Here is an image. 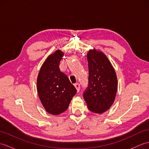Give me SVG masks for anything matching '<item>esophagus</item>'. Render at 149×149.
Wrapping results in <instances>:
<instances>
[{"label":"esophagus","mask_w":149,"mask_h":149,"mask_svg":"<svg viewBox=\"0 0 149 149\" xmlns=\"http://www.w3.org/2000/svg\"><path fill=\"white\" fill-rule=\"evenodd\" d=\"M74 86H75V88H76L77 91L78 92V91L80 90V88H81V86H80V84H79V83H76V84H74Z\"/></svg>","instance_id":"34e87169"}]
</instances>
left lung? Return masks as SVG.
<instances>
[{"label": "left lung", "instance_id": "obj_1", "mask_svg": "<svg viewBox=\"0 0 149 149\" xmlns=\"http://www.w3.org/2000/svg\"><path fill=\"white\" fill-rule=\"evenodd\" d=\"M88 86L83 97L88 108L96 113L108 110L115 100L118 81L115 70L104 54L95 49L87 54Z\"/></svg>", "mask_w": 149, "mask_h": 149}]
</instances>
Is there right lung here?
<instances>
[{"label": "right lung", "instance_id": "obj_1", "mask_svg": "<svg viewBox=\"0 0 149 149\" xmlns=\"http://www.w3.org/2000/svg\"><path fill=\"white\" fill-rule=\"evenodd\" d=\"M64 53L60 50L50 54L40 68L37 91L47 112L58 115L67 109L77 90L68 77L60 71L59 63Z\"/></svg>", "mask_w": 149, "mask_h": 149}]
</instances>
